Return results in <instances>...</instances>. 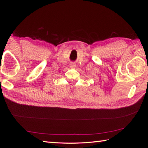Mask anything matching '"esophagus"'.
<instances>
[{"label":"esophagus","instance_id":"obj_1","mask_svg":"<svg viewBox=\"0 0 148 148\" xmlns=\"http://www.w3.org/2000/svg\"><path fill=\"white\" fill-rule=\"evenodd\" d=\"M70 67L74 69V68L76 67V65H75L74 63H71V64H70Z\"/></svg>","mask_w":148,"mask_h":148}]
</instances>
